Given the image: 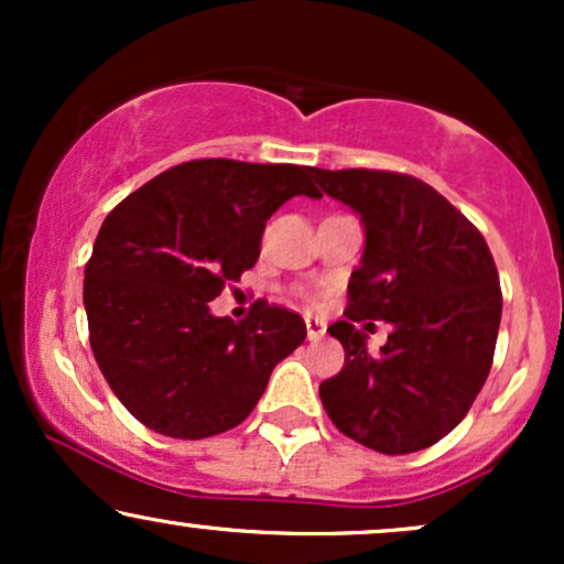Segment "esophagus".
Masks as SVG:
<instances>
[{"label": "esophagus", "instance_id": "34e87169", "mask_svg": "<svg viewBox=\"0 0 564 564\" xmlns=\"http://www.w3.org/2000/svg\"><path fill=\"white\" fill-rule=\"evenodd\" d=\"M304 326H307V339L310 341L321 339V336L326 334V323L318 321V318H313V315H307V318H304Z\"/></svg>", "mask_w": 564, "mask_h": 564}]
</instances>
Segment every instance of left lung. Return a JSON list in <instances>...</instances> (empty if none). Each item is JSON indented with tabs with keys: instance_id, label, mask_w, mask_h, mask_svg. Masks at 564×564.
I'll list each match as a JSON object with an SVG mask.
<instances>
[{
	"instance_id": "left-lung-1",
	"label": "left lung",
	"mask_w": 564,
	"mask_h": 564,
	"mask_svg": "<svg viewBox=\"0 0 564 564\" xmlns=\"http://www.w3.org/2000/svg\"><path fill=\"white\" fill-rule=\"evenodd\" d=\"M310 174L366 228L345 321L328 326L345 347V368L321 384L323 408L336 430L371 451L430 448L467 416L494 366L501 323L494 254L482 232L419 177L384 170ZM364 319L393 323L379 356L365 349L357 328Z\"/></svg>"
}]
</instances>
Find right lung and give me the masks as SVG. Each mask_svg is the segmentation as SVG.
Returning <instances> with one entry per match:
<instances>
[{
    "label": "right lung",
    "instance_id": "add662e5",
    "mask_svg": "<svg viewBox=\"0 0 564 564\" xmlns=\"http://www.w3.org/2000/svg\"><path fill=\"white\" fill-rule=\"evenodd\" d=\"M313 166L196 159L161 172L106 217L84 268L89 345L121 405L159 435L238 426L278 360L307 336L296 313L257 300L241 323L209 302L254 268L262 232L294 196L321 198Z\"/></svg>",
    "mask_w": 564,
    "mask_h": 564
}]
</instances>
